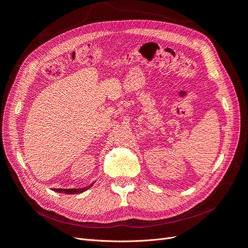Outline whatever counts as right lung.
Instances as JSON below:
<instances>
[{
	"label": "right lung",
	"mask_w": 248,
	"mask_h": 248,
	"mask_svg": "<svg viewBox=\"0 0 248 248\" xmlns=\"http://www.w3.org/2000/svg\"><path fill=\"white\" fill-rule=\"evenodd\" d=\"M92 185H93V183H92L91 185L87 186V187H84V188H78V189H76V188H71V189H61V188H57V189H54V190L57 191V192H63V193H66V194H74V193H80V192H82V191H85V190L89 189L90 187H91Z\"/></svg>",
	"instance_id": "obj_1"
}]
</instances>
